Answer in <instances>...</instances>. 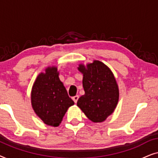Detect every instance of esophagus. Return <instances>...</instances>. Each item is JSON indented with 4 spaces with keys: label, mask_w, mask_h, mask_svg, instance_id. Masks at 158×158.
<instances>
[{
    "label": "esophagus",
    "mask_w": 158,
    "mask_h": 158,
    "mask_svg": "<svg viewBox=\"0 0 158 158\" xmlns=\"http://www.w3.org/2000/svg\"><path fill=\"white\" fill-rule=\"evenodd\" d=\"M72 98H73V100L74 101L75 103H77V100H78V98H79V96H78V95H76V96H73Z\"/></svg>",
    "instance_id": "34e87169"
}]
</instances>
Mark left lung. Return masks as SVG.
Returning <instances> with one entry per match:
<instances>
[{
  "label": "left lung",
  "instance_id": "obj_1",
  "mask_svg": "<svg viewBox=\"0 0 158 158\" xmlns=\"http://www.w3.org/2000/svg\"><path fill=\"white\" fill-rule=\"evenodd\" d=\"M83 74L85 94L77 100V106L94 122H102L113 113L118 100V88L111 70L98 60L93 63L80 64Z\"/></svg>",
  "mask_w": 158,
  "mask_h": 158
}]
</instances>
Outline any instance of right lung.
<instances>
[{"mask_svg": "<svg viewBox=\"0 0 158 158\" xmlns=\"http://www.w3.org/2000/svg\"><path fill=\"white\" fill-rule=\"evenodd\" d=\"M58 75L57 68H47L36 77L31 96L35 113L44 124L53 127L59 126L67 110L74 104Z\"/></svg>", "mask_w": 158, "mask_h": 158, "instance_id": "right-lung-1", "label": "right lung"}]
</instances>
